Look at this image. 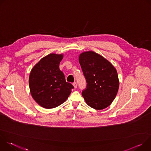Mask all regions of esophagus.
Wrapping results in <instances>:
<instances>
[{"mask_svg":"<svg viewBox=\"0 0 151 151\" xmlns=\"http://www.w3.org/2000/svg\"><path fill=\"white\" fill-rule=\"evenodd\" d=\"M73 87H74L75 88H76L77 87H78V85H77V83H76V82H73Z\"/></svg>","mask_w":151,"mask_h":151,"instance_id":"esophagus-1","label":"esophagus"}]
</instances>
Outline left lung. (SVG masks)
I'll return each mask as SVG.
<instances>
[{"label": "left lung", "mask_w": 151, "mask_h": 151, "mask_svg": "<svg viewBox=\"0 0 151 151\" xmlns=\"http://www.w3.org/2000/svg\"><path fill=\"white\" fill-rule=\"evenodd\" d=\"M79 61L87 82L86 88L82 92L86 103L97 110L108 107L119 88L115 68L109 61L93 51L82 53Z\"/></svg>", "instance_id": "left-lung-1"}]
</instances>
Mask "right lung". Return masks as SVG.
I'll list each match as a JSON object with an SVG mask.
<instances>
[{
	"mask_svg": "<svg viewBox=\"0 0 151 151\" xmlns=\"http://www.w3.org/2000/svg\"><path fill=\"white\" fill-rule=\"evenodd\" d=\"M62 54H50L33 67L29 76V87L33 99L46 109L54 108L66 100L73 86L66 81L59 64Z\"/></svg>",
	"mask_w": 151,
	"mask_h": 151,
	"instance_id": "add662e5",
	"label": "right lung"
}]
</instances>
